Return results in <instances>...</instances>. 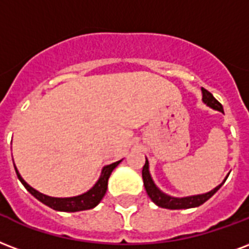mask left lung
<instances>
[{
    "label": "left lung",
    "mask_w": 249,
    "mask_h": 249,
    "mask_svg": "<svg viewBox=\"0 0 249 249\" xmlns=\"http://www.w3.org/2000/svg\"><path fill=\"white\" fill-rule=\"evenodd\" d=\"M201 91H202V102H204L206 106H209L210 108H213V109H217V111L219 112H223L222 104L214 98L213 95H212V92H209L208 90H205L204 87H201ZM142 179H143V185H145L146 192H147L149 197L155 205H158L160 208L176 210V209L197 208V206H200V205H202L204 202H206V201H208L209 198L213 196L214 193L217 192L218 189L222 187V184L225 183L226 179H227V176H226V179L223 180V183L219 184V185L214 188V189H212L210 192L204 193V195H196V196L181 197V198H179V197L168 196V195L163 193L162 191L155 185V183L153 181V178L150 175L149 160H147V158H146L145 160V166L142 168Z\"/></svg>",
    "instance_id": "obj_1"
}]
</instances>
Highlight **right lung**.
Listing matches in <instances>:
<instances>
[{"instance_id": "right-lung-1", "label": "right lung", "mask_w": 249, "mask_h": 249, "mask_svg": "<svg viewBox=\"0 0 249 249\" xmlns=\"http://www.w3.org/2000/svg\"><path fill=\"white\" fill-rule=\"evenodd\" d=\"M120 162L121 160H117V162L112 163V164L104 166L98 181H96L94 187L91 188V189H89L86 193H82V195H79V196L65 197V198L51 197L47 196V195H43V193L40 192H37L36 189H34L31 185H28V184L24 181L23 178L19 175L17 167H14L15 172H17V176H18V179L20 180V183L23 184L24 188H26L28 192L31 193L35 198H37L40 202H43V204L49 206V208L53 209V210L74 213V212H81V210H89V209L95 208L96 205L99 204L100 201H102V198L104 197V195H106V192H107L108 179H109V176H111L112 171L116 168L117 164Z\"/></svg>"}]
</instances>
